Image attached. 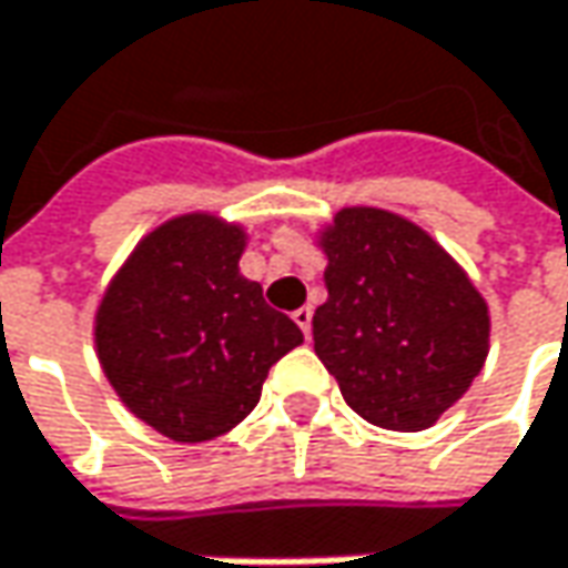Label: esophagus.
Listing matches in <instances>:
<instances>
[{"mask_svg": "<svg viewBox=\"0 0 568 568\" xmlns=\"http://www.w3.org/2000/svg\"><path fill=\"white\" fill-rule=\"evenodd\" d=\"M312 315H315V312H312V305H305V308L292 312V321H295V324L302 327V334H305V337L312 334Z\"/></svg>", "mask_w": 568, "mask_h": 568, "instance_id": "1", "label": "esophagus"}]
</instances>
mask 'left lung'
<instances>
[{
  "label": "left lung",
  "instance_id": "8db88e82",
  "mask_svg": "<svg viewBox=\"0 0 568 568\" xmlns=\"http://www.w3.org/2000/svg\"><path fill=\"white\" fill-rule=\"evenodd\" d=\"M327 302L312 317L317 359L344 402L385 430H424L488 356V305L415 221L353 205L317 231Z\"/></svg>",
  "mask_w": 568,
  "mask_h": 568
}]
</instances>
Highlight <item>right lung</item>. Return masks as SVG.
I'll return each instance as SVG.
<instances>
[{
  "mask_svg": "<svg viewBox=\"0 0 568 568\" xmlns=\"http://www.w3.org/2000/svg\"><path fill=\"white\" fill-rule=\"evenodd\" d=\"M247 231L212 212L163 221L95 312V353L118 398L170 440L205 444L260 402L270 366L302 344L292 317L241 273Z\"/></svg>",
  "mask_w": 568,
  "mask_h": 568,
  "instance_id": "right-lung-1",
  "label": "right lung"
}]
</instances>
